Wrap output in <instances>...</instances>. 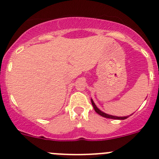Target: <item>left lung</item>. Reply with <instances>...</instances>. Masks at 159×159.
Here are the masks:
<instances>
[{
  "mask_svg": "<svg viewBox=\"0 0 159 159\" xmlns=\"http://www.w3.org/2000/svg\"><path fill=\"white\" fill-rule=\"evenodd\" d=\"M92 106H93L94 109H95V112L99 114V115H100V116H102V117L107 118V119H126L127 118V116H124V117H118V116H110V115H107V114H105V113H103V112L101 111L99 109H98V108H97V107L95 106V104L94 103V102L92 99Z\"/></svg>",
  "mask_w": 159,
  "mask_h": 159,
  "instance_id": "left-lung-1",
  "label": "left lung"
}]
</instances>
